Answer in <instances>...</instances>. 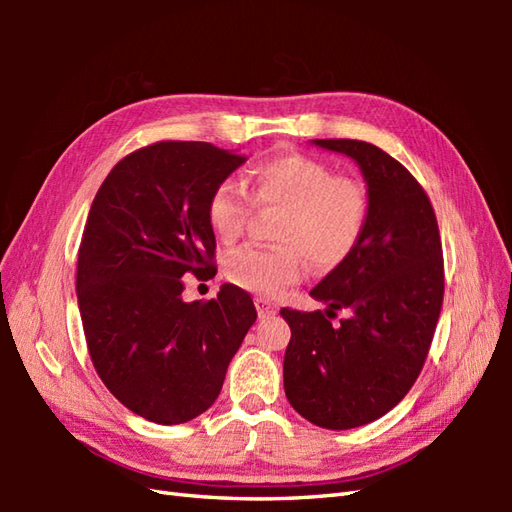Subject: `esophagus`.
Here are the masks:
<instances>
[{"label": "esophagus", "instance_id": "obj_1", "mask_svg": "<svg viewBox=\"0 0 512 512\" xmlns=\"http://www.w3.org/2000/svg\"><path fill=\"white\" fill-rule=\"evenodd\" d=\"M255 308H257V314L262 319L266 317H273V314L277 312V306L273 301H268L266 297H255Z\"/></svg>", "mask_w": 512, "mask_h": 512}]
</instances>
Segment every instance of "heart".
<instances>
[{"mask_svg": "<svg viewBox=\"0 0 512 512\" xmlns=\"http://www.w3.org/2000/svg\"><path fill=\"white\" fill-rule=\"evenodd\" d=\"M253 202L281 209L275 228L281 246L235 250L224 262V275L259 295H279L297 284L303 257L319 270L345 264L363 244L372 217V193L363 180L334 173L328 162L306 154L259 162L248 173V193L235 180L217 184L206 204L217 239L233 244L244 235Z\"/></svg>", "mask_w": 512, "mask_h": 512, "instance_id": "obj_1", "label": "heart"}]
</instances>
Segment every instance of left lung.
<instances>
[{"mask_svg": "<svg viewBox=\"0 0 512 512\" xmlns=\"http://www.w3.org/2000/svg\"><path fill=\"white\" fill-rule=\"evenodd\" d=\"M314 143L358 162L372 217L356 253L310 292L328 310L281 308L284 387L312 424L354 429L394 409L422 372L444 299L442 242L429 195L396 158L365 140ZM339 309L348 314L332 324Z\"/></svg>", "mask_w": 512, "mask_h": 512, "instance_id": "8db88e82", "label": "left lung"}]
</instances>
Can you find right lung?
I'll list each match as a JSON object with an SVG mask.
<instances>
[{
	"instance_id": "right-lung-1",
	"label": "right lung",
	"mask_w": 512,
	"mask_h": 512,
	"mask_svg": "<svg viewBox=\"0 0 512 512\" xmlns=\"http://www.w3.org/2000/svg\"><path fill=\"white\" fill-rule=\"evenodd\" d=\"M246 162L198 140H160L110 171L83 228L76 297L96 374L123 405L158 424L200 416L257 319L246 290L182 301L215 277L206 217L213 189Z\"/></svg>"
}]
</instances>
